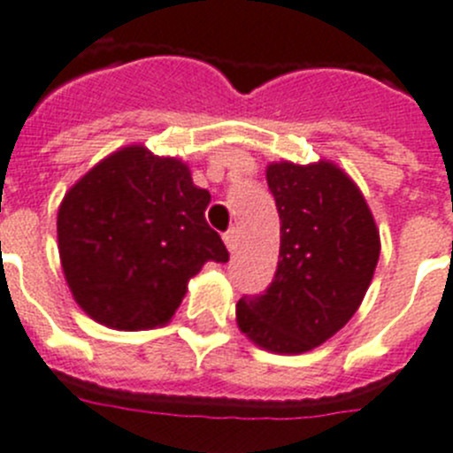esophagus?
I'll use <instances>...</instances> for the list:
<instances>
[{
	"instance_id": "34e87169",
	"label": "esophagus",
	"mask_w": 453,
	"mask_h": 453,
	"mask_svg": "<svg viewBox=\"0 0 453 453\" xmlns=\"http://www.w3.org/2000/svg\"><path fill=\"white\" fill-rule=\"evenodd\" d=\"M223 242H226L227 250L234 252L236 250V242H239V234H236V230H227L226 234H223Z\"/></svg>"
}]
</instances>
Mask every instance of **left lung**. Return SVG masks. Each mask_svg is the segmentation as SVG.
I'll return each mask as SVG.
<instances>
[{
	"label": "left lung",
	"mask_w": 453,
	"mask_h": 453,
	"mask_svg": "<svg viewBox=\"0 0 453 453\" xmlns=\"http://www.w3.org/2000/svg\"><path fill=\"white\" fill-rule=\"evenodd\" d=\"M280 259L271 287L236 303V325L257 348L303 354L323 345L364 303L379 262V227L338 165L271 162Z\"/></svg>",
	"instance_id": "1"
}]
</instances>
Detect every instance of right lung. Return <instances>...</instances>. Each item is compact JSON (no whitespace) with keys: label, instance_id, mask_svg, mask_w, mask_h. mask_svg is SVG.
<instances>
[{"label":"right lung","instance_id":"obj_1","mask_svg":"<svg viewBox=\"0 0 453 453\" xmlns=\"http://www.w3.org/2000/svg\"><path fill=\"white\" fill-rule=\"evenodd\" d=\"M210 191L178 157L130 144L69 187L58 252L76 304L110 329L140 332L173 318L207 262H227L205 221Z\"/></svg>","mask_w":453,"mask_h":453}]
</instances>
